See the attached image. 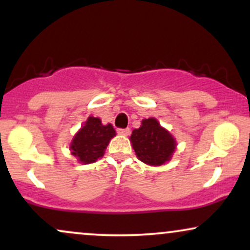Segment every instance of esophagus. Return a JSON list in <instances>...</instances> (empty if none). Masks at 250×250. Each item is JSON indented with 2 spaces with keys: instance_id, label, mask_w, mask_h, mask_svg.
I'll use <instances>...</instances> for the list:
<instances>
[{
  "instance_id": "obj_1",
  "label": "esophagus",
  "mask_w": 250,
  "mask_h": 250,
  "mask_svg": "<svg viewBox=\"0 0 250 250\" xmlns=\"http://www.w3.org/2000/svg\"><path fill=\"white\" fill-rule=\"evenodd\" d=\"M117 133L121 134V135H125V136H128V135L130 134V129H129V128H119V129H117Z\"/></svg>"
}]
</instances>
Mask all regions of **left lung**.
I'll use <instances>...</instances> for the list:
<instances>
[{"instance_id":"left-lung-1","label":"left lung","mask_w":250,"mask_h":250,"mask_svg":"<svg viewBox=\"0 0 250 250\" xmlns=\"http://www.w3.org/2000/svg\"><path fill=\"white\" fill-rule=\"evenodd\" d=\"M130 141L140 161L154 167L168 162L176 148L173 135L161 127L154 117L145 119L141 127L134 129Z\"/></svg>"}]
</instances>
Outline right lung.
Listing matches in <instances>:
<instances>
[{
  "instance_id": "add662e5",
  "label": "right lung",
  "mask_w": 250,
  "mask_h": 250,
  "mask_svg": "<svg viewBox=\"0 0 250 250\" xmlns=\"http://www.w3.org/2000/svg\"><path fill=\"white\" fill-rule=\"evenodd\" d=\"M115 135L110 123L104 125L99 117L89 116L70 143L71 154L83 165L96 162L103 156L109 141Z\"/></svg>"
}]
</instances>
